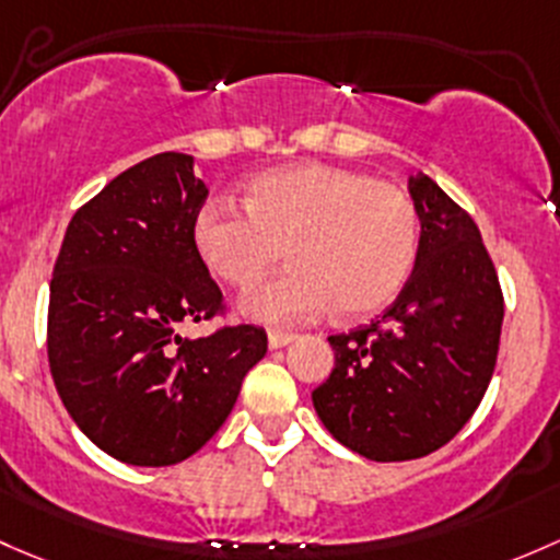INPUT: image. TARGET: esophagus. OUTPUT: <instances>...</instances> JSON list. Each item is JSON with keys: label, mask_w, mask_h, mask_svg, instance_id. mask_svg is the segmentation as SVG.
<instances>
[{"label": "esophagus", "mask_w": 560, "mask_h": 560, "mask_svg": "<svg viewBox=\"0 0 560 560\" xmlns=\"http://www.w3.org/2000/svg\"><path fill=\"white\" fill-rule=\"evenodd\" d=\"M292 340H295V335H292V332H281V329H270V332H268L270 349H284V346H290Z\"/></svg>", "instance_id": "1"}]
</instances>
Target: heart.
I'll use <instances>...</instances> for the list:
<instances>
[{
    "mask_svg": "<svg viewBox=\"0 0 560 560\" xmlns=\"http://www.w3.org/2000/svg\"><path fill=\"white\" fill-rule=\"evenodd\" d=\"M228 203L192 222L198 260L231 290L257 287L281 260L292 265L244 300L257 322L284 325L322 314L368 316L392 303L419 257L421 220L410 196L375 176L327 163H295L252 176Z\"/></svg>",
    "mask_w": 560,
    "mask_h": 560,
    "instance_id": "heart-1",
    "label": "heart"
}]
</instances>
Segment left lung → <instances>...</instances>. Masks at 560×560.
<instances>
[{
  "label": "left lung",
  "mask_w": 560,
  "mask_h": 560,
  "mask_svg": "<svg viewBox=\"0 0 560 560\" xmlns=\"http://www.w3.org/2000/svg\"><path fill=\"white\" fill-rule=\"evenodd\" d=\"M408 192L421 238L399 298L370 325L329 335L335 368L311 399L327 432L370 462L443 448L491 384L504 298L472 217L434 179Z\"/></svg>",
  "instance_id": "obj_1"
}]
</instances>
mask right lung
<instances>
[{
  "mask_svg": "<svg viewBox=\"0 0 560 560\" xmlns=\"http://www.w3.org/2000/svg\"><path fill=\"white\" fill-rule=\"evenodd\" d=\"M206 196L192 155L147 158L78 209L52 268L47 359L58 397L93 445L133 467L201 451L268 351L255 325L196 340L176 332L222 311L192 246Z\"/></svg>",
  "mask_w": 560,
  "mask_h": 560,
  "instance_id": "obj_1",
  "label": "right lung"
}]
</instances>
